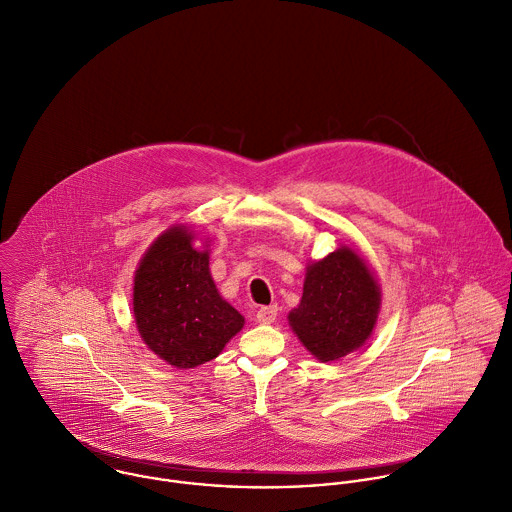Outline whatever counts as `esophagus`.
<instances>
[{
  "label": "esophagus",
  "mask_w": 512,
  "mask_h": 512,
  "mask_svg": "<svg viewBox=\"0 0 512 512\" xmlns=\"http://www.w3.org/2000/svg\"><path fill=\"white\" fill-rule=\"evenodd\" d=\"M277 312H279V308L275 307V305H271V307H261L257 310V322H261V324H271V322H275Z\"/></svg>",
  "instance_id": "obj_1"
}]
</instances>
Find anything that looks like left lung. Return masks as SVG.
<instances>
[{
    "mask_svg": "<svg viewBox=\"0 0 512 512\" xmlns=\"http://www.w3.org/2000/svg\"><path fill=\"white\" fill-rule=\"evenodd\" d=\"M380 307L382 289L374 271L354 247L340 245L307 263L301 303L287 318L316 360L334 362L366 344Z\"/></svg>",
    "mask_w": 512,
    "mask_h": 512,
    "instance_id": "obj_1",
    "label": "left lung"
}]
</instances>
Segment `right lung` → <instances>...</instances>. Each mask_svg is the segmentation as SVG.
<instances>
[{"label": "right lung", "mask_w": 512, "mask_h": 512, "mask_svg": "<svg viewBox=\"0 0 512 512\" xmlns=\"http://www.w3.org/2000/svg\"><path fill=\"white\" fill-rule=\"evenodd\" d=\"M192 225L162 231L142 255L132 289L134 322L144 344L166 364L188 370L221 354L245 318L217 291L207 241Z\"/></svg>", "instance_id": "1"}]
</instances>
